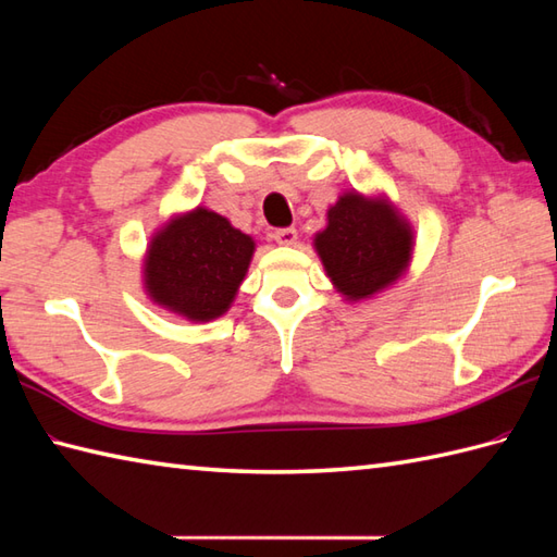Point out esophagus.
Returning a JSON list of instances; mask_svg holds the SVG:
<instances>
[{
    "instance_id": "1",
    "label": "esophagus",
    "mask_w": 557,
    "mask_h": 557,
    "mask_svg": "<svg viewBox=\"0 0 557 557\" xmlns=\"http://www.w3.org/2000/svg\"><path fill=\"white\" fill-rule=\"evenodd\" d=\"M272 239H275L280 246H294L299 239V234L294 227H285V230H275L272 232Z\"/></svg>"
}]
</instances>
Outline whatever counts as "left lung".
Wrapping results in <instances>:
<instances>
[{
  "label": "left lung",
  "mask_w": 557,
  "mask_h": 557,
  "mask_svg": "<svg viewBox=\"0 0 557 557\" xmlns=\"http://www.w3.org/2000/svg\"><path fill=\"white\" fill-rule=\"evenodd\" d=\"M313 246L342 297L361 301L405 275L413 232L385 196L347 191L330 206L325 230L315 234Z\"/></svg>",
  "instance_id": "left-lung-1"
}]
</instances>
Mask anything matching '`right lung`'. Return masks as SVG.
<instances>
[{"mask_svg":"<svg viewBox=\"0 0 557 557\" xmlns=\"http://www.w3.org/2000/svg\"><path fill=\"white\" fill-rule=\"evenodd\" d=\"M256 251V242L208 208L174 215L152 234L144 287L152 304L194 323L230 311Z\"/></svg>","mask_w":557,"mask_h":557,"instance_id":"obj_1","label":"right lung"}]
</instances>
